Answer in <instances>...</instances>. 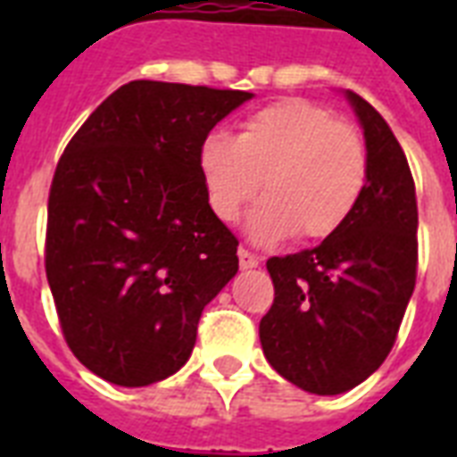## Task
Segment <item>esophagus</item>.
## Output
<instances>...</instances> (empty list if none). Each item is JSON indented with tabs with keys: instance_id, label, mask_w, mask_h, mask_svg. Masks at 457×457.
<instances>
[{
	"instance_id": "1",
	"label": "esophagus",
	"mask_w": 457,
	"mask_h": 457,
	"mask_svg": "<svg viewBox=\"0 0 457 457\" xmlns=\"http://www.w3.org/2000/svg\"><path fill=\"white\" fill-rule=\"evenodd\" d=\"M239 265H242V270H251V268H258V258L246 249H239Z\"/></svg>"
}]
</instances>
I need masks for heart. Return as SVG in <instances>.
<instances>
[{
  "mask_svg": "<svg viewBox=\"0 0 457 457\" xmlns=\"http://www.w3.org/2000/svg\"><path fill=\"white\" fill-rule=\"evenodd\" d=\"M208 204L237 222L263 182L268 194L249 218L256 242L296 232L312 242L334 235L358 206L368 158L358 132L308 99H282L244 120L237 137L208 135L199 149Z\"/></svg>",
  "mask_w": 457,
  "mask_h": 457,
  "instance_id": "heart-1",
  "label": "heart"
}]
</instances>
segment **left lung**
<instances>
[{"label":"left lung","instance_id":"left-lung-1","mask_svg":"<svg viewBox=\"0 0 457 457\" xmlns=\"http://www.w3.org/2000/svg\"><path fill=\"white\" fill-rule=\"evenodd\" d=\"M344 96L365 137V189L315 249L268 261L275 301L258 327L272 368L318 396L353 389L382 365L418 275V201L403 149L362 96Z\"/></svg>","mask_w":457,"mask_h":457}]
</instances>
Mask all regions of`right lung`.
I'll list each match as a JSON object with an SVG mask.
<instances>
[{"label":"right lung","instance_id":"add662e5","mask_svg":"<svg viewBox=\"0 0 457 457\" xmlns=\"http://www.w3.org/2000/svg\"><path fill=\"white\" fill-rule=\"evenodd\" d=\"M251 92L132 80L68 142L46 208L45 268L75 358L149 386L192 355L206 303L239 270L199 149Z\"/></svg>","mask_w":457,"mask_h":457}]
</instances>
